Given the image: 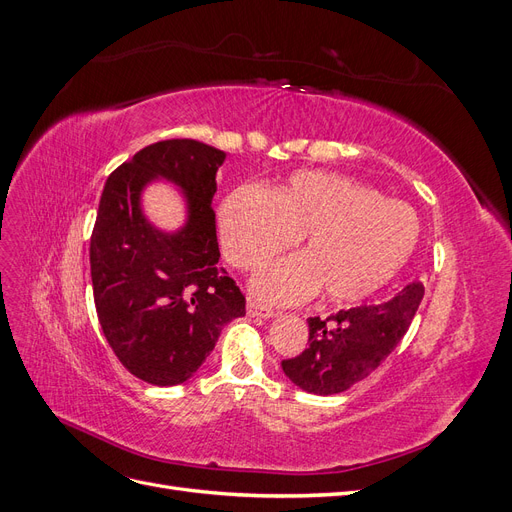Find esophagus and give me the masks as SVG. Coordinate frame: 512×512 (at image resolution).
<instances>
[{"label":"esophagus","mask_w":512,"mask_h":512,"mask_svg":"<svg viewBox=\"0 0 512 512\" xmlns=\"http://www.w3.org/2000/svg\"><path fill=\"white\" fill-rule=\"evenodd\" d=\"M247 316H250V318H273L275 309L265 307V305H260V303L250 299V301H247Z\"/></svg>","instance_id":"34e87169"}]
</instances>
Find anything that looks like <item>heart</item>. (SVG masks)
<instances>
[{
	"label": "heart",
	"mask_w": 512,
	"mask_h": 512,
	"mask_svg": "<svg viewBox=\"0 0 512 512\" xmlns=\"http://www.w3.org/2000/svg\"><path fill=\"white\" fill-rule=\"evenodd\" d=\"M418 232L410 205L324 170L294 173L273 192L243 185L218 209L222 250L239 269H258L304 237L303 255L254 275V294L273 305L307 301L320 288L339 303L371 297L406 267Z\"/></svg>",
	"instance_id": "1"
}]
</instances>
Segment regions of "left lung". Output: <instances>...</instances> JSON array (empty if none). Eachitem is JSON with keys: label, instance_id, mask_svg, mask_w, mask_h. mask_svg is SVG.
Masks as SVG:
<instances>
[{"label": "left lung", "instance_id": "left-lung-1", "mask_svg": "<svg viewBox=\"0 0 512 512\" xmlns=\"http://www.w3.org/2000/svg\"><path fill=\"white\" fill-rule=\"evenodd\" d=\"M423 292L421 284H408L380 305H359L329 318H309V346L294 359L282 361L284 374L314 395L348 391L397 348L423 301Z\"/></svg>", "mask_w": 512, "mask_h": 512}]
</instances>
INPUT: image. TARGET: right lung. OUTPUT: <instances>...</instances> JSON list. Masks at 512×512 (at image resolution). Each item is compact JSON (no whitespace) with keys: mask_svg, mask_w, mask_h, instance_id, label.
<instances>
[{"mask_svg":"<svg viewBox=\"0 0 512 512\" xmlns=\"http://www.w3.org/2000/svg\"><path fill=\"white\" fill-rule=\"evenodd\" d=\"M226 153L192 138L141 149L113 170L91 232V284L108 346L132 376L156 386L190 380L224 324L245 316V297L218 267L215 175ZM177 184L186 222L151 225L142 192L153 180Z\"/></svg>","mask_w":512,"mask_h":512,"instance_id":"add662e5","label":"right lung"}]
</instances>
